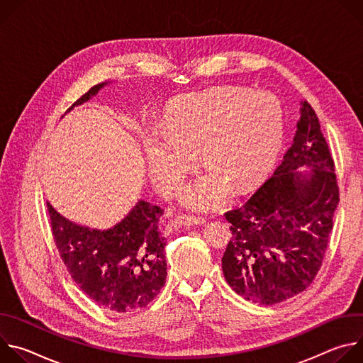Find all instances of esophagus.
Masks as SVG:
<instances>
[{
  "label": "esophagus",
  "mask_w": 363,
  "mask_h": 363,
  "mask_svg": "<svg viewBox=\"0 0 363 363\" xmlns=\"http://www.w3.org/2000/svg\"><path fill=\"white\" fill-rule=\"evenodd\" d=\"M175 223L179 224V225L191 227V225H201V224H203L205 218L199 217V216H194V214H182V216L177 217Z\"/></svg>",
  "instance_id": "esophagus-1"
}]
</instances>
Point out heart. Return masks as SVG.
Returning <instances> with one entry per match:
<instances>
[{"instance_id":"obj_1","label":"heart","mask_w":363,"mask_h":363,"mask_svg":"<svg viewBox=\"0 0 363 363\" xmlns=\"http://www.w3.org/2000/svg\"><path fill=\"white\" fill-rule=\"evenodd\" d=\"M281 142V112L277 101L244 89H214L178 100L162 123V135L146 142L152 181L172 194L201 160L208 172L184 188L181 199L192 208L221 203L230 184L241 189L273 164Z\"/></svg>"}]
</instances>
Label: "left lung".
Here are the masks:
<instances>
[{
	"label": "left lung",
	"mask_w": 363,
	"mask_h": 363,
	"mask_svg": "<svg viewBox=\"0 0 363 363\" xmlns=\"http://www.w3.org/2000/svg\"><path fill=\"white\" fill-rule=\"evenodd\" d=\"M300 166L311 169L307 174ZM339 203L335 162L306 100L281 164L250 199L225 213L231 240L223 257L230 287L272 306L303 291L322 267Z\"/></svg>",
	"instance_id": "1"
}]
</instances>
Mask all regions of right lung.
Listing matches in <instances>:
<instances>
[{"label":"right lung","mask_w":363,"mask_h":363,"mask_svg":"<svg viewBox=\"0 0 363 363\" xmlns=\"http://www.w3.org/2000/svg\"><path fill=\"white\" fill-rule=\"evenodd\" d=\"M105 84L91 87L69 111ZM47 210L62 260L89 298L112 312L129 313L146 307L158 296L167 280V238L158 225L164 213L161 206L142 199L106 231L77 225L48 202Z\"/></svg>","instance_id":"1"}]
</instances>
